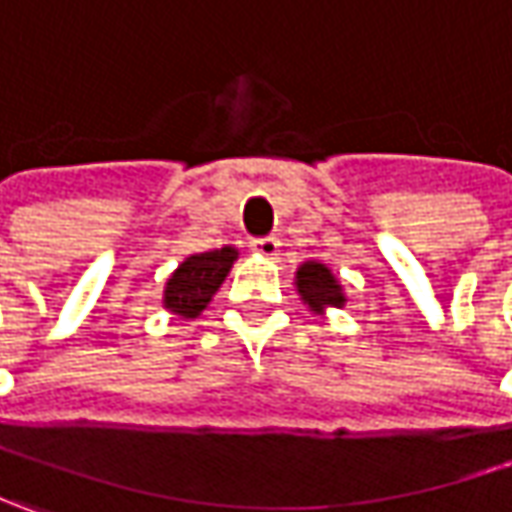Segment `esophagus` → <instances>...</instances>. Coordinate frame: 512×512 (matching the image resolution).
<instances>
[{"mask_svg":"<svg viewBox=\"0 0 512 512\" xmlns=\"http://www.w3.org/2000/svg\"><path fill=\"white\" fill-rule=\"evenodd\" d=\"M252 252L255 255H263V257H275L278 255V249H281V240L275 237V234H266V237H252Z\"/></svg>","mask_w":512,"mask_h":512,"instance_id":"1","label":"esophagus"}]
</instances>
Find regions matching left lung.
<instances>
[{
    "mask_svg": "<svg viewBox=\"0 0 512 512\" xmlns=\"http://www.w3.org/2000/svg\"><path fill=\"white\" fill-rule=\"evenodd\" d=\"M298 292L304 295V301L321 310V307H342L345 304V295H342V286L336 284V278L330 275V269L324 263L316 260H307L301 269H298Z\"/></svg>",
    "mask_w": 512,
    "mask_h": 512,
    "instance_id": "left-lung-1",
    "label": "left lung"
}]
</instances>
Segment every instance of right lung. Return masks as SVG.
Masks as SVG:
<instances>
[{"instance_id":"1","label":"right lung","mask_w":512,"mask_h":512,"mask_svg":"<svg viewBox=\"0 0 512 512\" xmlns=\"http://www.w3.org/2000/svg\"><path fill=\"white\" fill-rule=\"evenodd\" d=\"M237 252L226 246V249H214V252H202V255H191L173 275L165 286V307L170 313L185 318H196L205 304L211 301V295L220 289L226 281L228 269L234 263Z\"/></svg>"}]
</instances>
